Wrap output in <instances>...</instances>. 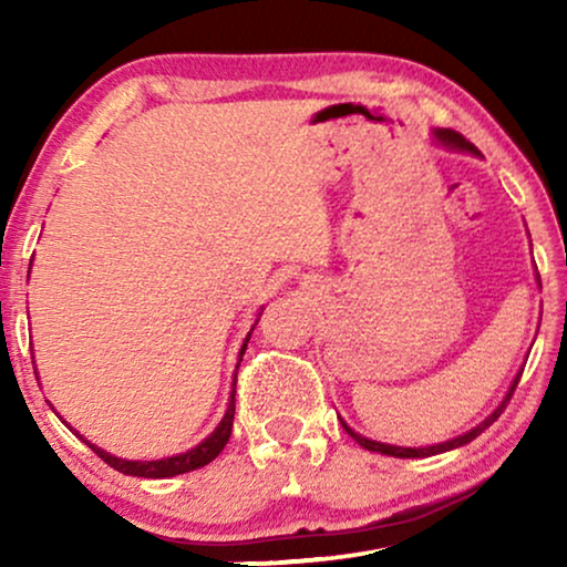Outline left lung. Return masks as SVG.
<instances>
[{
    "instance_id": "8db88e82",
    "label": "left lung",
    "mask_w": 567,
    "mask_h": 567,
    "mask_svg": "<svg viewBox=\"0 0 567 567\" xmlns=\"http://www.w3.org/2000/svg\"><path fill=\"white\" fill-rule=\"evenodd\" d=\"M433 142H436L439 146H444V150H449V152H467V154H475V157H480L477 146L470 144L467 138H464L462 134H456V131H452V128H433ZM537 281H539V276H537ZM522 371H524V367L518 369V374L514 377V382H511L506 398L501 400V405L495 408L493 413L487 415L483 423H477L475 429H470L467 433H462V436H456V439H452V441H441V444H433V446H394V444H382V441H371V439H367V436H361V433H355V431L351 429V425H348V423L343 421V417H340V423H343V429H346L348 436H351L353 441H359V446L369 449V452H377V454L400 456V460H423V456L452 452V449H460V446H464V444H470L472 439H477L480 433H483L485 429H491V425H493L495 421H498L501 413H503V410H506V405H508L511 394H514V390H516L518 379H522Z\"/></svg>"
}]
</instances>
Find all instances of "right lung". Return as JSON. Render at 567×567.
Listing matches in <instances>:
<instances>
[{"label": "right lung", "mask_w": 567, "mask_h": 567, "mask_svg": "<svg viewBox=\"0 0 567 567\" xmlns=\"http://www.w3.org/2000/svg\"><path fill=\"white\" fill-rule=\"evenodd\" d=\"M28 276H30V270H28ZM260 315H262V307H260V312H258V317H255V322H252V328H250V332H247V338H245V343H243V348H239V359H237V369H239V361H243V355H245V348H247V343H250V336H252V330H255V324H258V320H260ZM38 374V371H35ZM38 379V377H35ZM235 386H237V377H235V384H231V392H229V402H227V413H224V417L219 421V425H216V429L208 433V436L200 441L198 446H193V449H188V452H183V454H175V456H165V460H152V462H138V460H123V456H115V454H111V452H105V449H100V446H95V444H90L87 439L84 436H80V433H76L72 425H69L64 417H61L56 410H53V413H56L59 417H61V423H66V429L74 433L76 439H82L84 444H87L92 452H95L100 460L103 462H107L111 464L113 470H118V472H123V475H131V477H152V480H162V477H175V475H183V472H190V470H198V467H206L208 462H214L216 456L221 454V449L227 446V441H229V436H231V423H235Z\"/></svg>", "instance_id": "add662e5"}]
</instances>
